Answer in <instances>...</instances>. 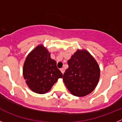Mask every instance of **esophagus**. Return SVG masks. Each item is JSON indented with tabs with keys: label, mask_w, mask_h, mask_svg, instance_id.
Listing matches in <instances>:
<instances>
[{
	"label": "esophagus",
	"mask_w": 122,
	"mask_h": 122,
	"mask_svg": "<svg viewBox=\"0 0 122 122\" xmlns=\"http://www.w3.org/2000/svg\"><path fill=\"white\" fill-rule=\"evenodd\" d=\"M60 71L62 72V74H63V73H65V69L64 68H61V69H60Z\"/></svg>",
	"instance_id": "obj_1"
}]
</instances>
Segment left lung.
Segmentation results:
<instances>
[{"label": "left lung", "mask_w": 122, "mask_h": 122, "mask_svg": "<svg viewBox=\"0 0 122 122\" xmlns=\"http://www.w3.org/2000/svg\"><path fill=\"white\" fill-rule=\"evenodd\" d=\"M68 65L63 81L70 92L79 97L92 92L100 77V66L93 56L86 49H77Z\"/></svg>", "instance_id": "8db88e82"}]
</instances>
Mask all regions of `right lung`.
Listing matches in <instances>:
<instances>
[{"mask_svg":"<svg viewBox=\"0 0 122 122\" xmlns=\"http://www.w3.org/2000/svg\"><path fill=\"white\" fill-rule=\"evenodd\" d=\"M23 76L29 88L35 93L45 94L63 76L57 63L43 45H38L27 55L23 65Z\"/></svg>","mask_w":122,"mask_h":122,"instance_id":"add662e5","label":"right lung"}]
</instances>
